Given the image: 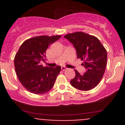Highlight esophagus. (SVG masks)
<instances>
[{"label":"esophagus","mask_w":125,"mask_h":125,"mask_svg":"<svg viewBox=\"0 0 125 125\" xmlns=\"http://www.w3.org/2000/svg\"><path fill=\"white\" fill-rule=\"evenodd\" d=\"M61 69H62V71H65V70H67L68 68H67L65 67V66H62Z\"/></svg>","instance_id":"34e87169"}]
</instances>
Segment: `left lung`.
<instances>
[{
	"mask_svg": "<svg viewBox=\"0 0 125 125\" xmlns=\"http://www.w3.org/2000/svg\"><path fill=\"white\" fill-rule=\"evenodd\" d=\"M73 45L77 57L83 60L86 69L83 74L75 70V76L71 85L81 91H89L100 83L105 71L107 62L106 50L97 37L83 32L68 34L64 36Z\"/></svg>",
	"mask_w": 125,
	"mask_h": 125,
	"instance_id": "obj_1",
	"label": "left lung"
}]
</instances>
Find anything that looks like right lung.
<instances>
[{
    "instance_id": "right-lung-1",
    "label": "right lung",
    "mask_w": 125,
    "mask_h": 125,
    "mask_svg": "<svg viewBox=\"0 0 125 125\" xmlns=\"http://www.w3.org/2000/svg\"><path fill=\"white\" fill-rule=\"evenodd\" d=\"M60 36H41L25 41L14 58V66L18 79L28 91L43 94L51 90L60 66L43 67L40 64L46 60V51L50 45L60 38Z\"/></svg>"
}]
</instances>
